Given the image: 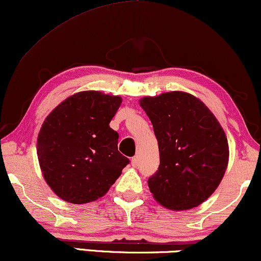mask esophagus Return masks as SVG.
<instances>
[{"instance_id": "34e87169", "label": "esophagus", "mask_w": 261, "mask_h": 261, "mask_svg": "<svg viewBox=\"0 0 261 261\" xmlns=\"http://www.w3.org/2000/svg\"><path fill=\"white\" fill-rule=\"evenodd\" d=\"M138 165H139V159H138V156L133 157V159H132V166L136 168V167H138Z\"/></svg>"}]
</instances>
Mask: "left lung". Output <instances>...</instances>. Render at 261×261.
<instances>
[{"mask_svg": "<svg viewBox=\"0 0 261 261\" xmlns=\"http://www.w3.org/2000/svg\"><path fill=\"white\" fill-rule=\"evenodd\" d=\"M139 102L159 141V170L147 180L153 198L170 211L197 207L226 172L229 144L223 127L190 93L167 92Z\"/></svg>", "mask_w": 261, "mask_h": 261, "instance_id": "left-lung-1", "label": "left lung"}]
</instances>
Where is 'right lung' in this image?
<instances>
[{"label":"right lung","instance_id":"1","mask_svg":"<svg viewBox=\"0 0 261 261\" xmlns=\"http://www.w3.org/2000/svg\"><path fill=\"white\" fill-rule=\"evenodd\" d=\"M120 95L79 92L47 116L37 137L42 175L58 197L73 204L96 201L121 175L129 160L117 150L110 128Z\"/></svg>","mask_w":261,"mask_h":261}]
</instances>
